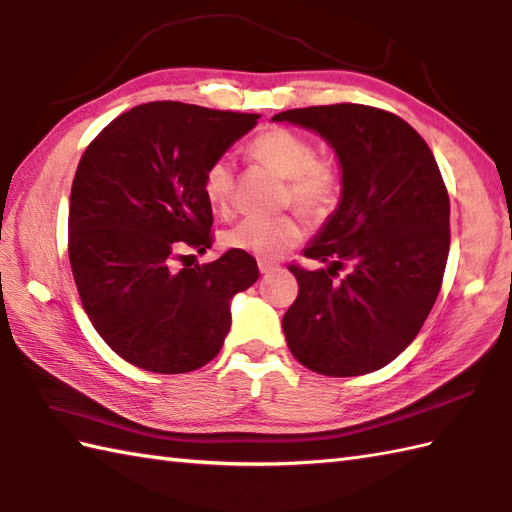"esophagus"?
Wrapping results in <instances>:
<instances>
[{"mask_svg":"<svg viewBox=\"0 0 512 512\" xmlns=\"http://www.w3.org/2000/svg\"><path fill=\"white\" fill-rule=\"evenodd\" d=\"M257 266H259V272H261V275H268V272H272V270H277V268H279L277 261L266 259V257H259V259H257Z\"/></svg>","mask_w":512,"mask_h":512,"instance_id":"1","label":"esophagus"}]
</instances>
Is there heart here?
<instances>
[{
  "instance_id": "1",
  "label": "heart",
  "mask_w": 512,
  "mask_h": 512,
  "mask_svg": "<svg viewBox=\"0 0 512 512\" xmlns=\"http://www.w3.org/2000/svg\"><path fill=\"white\" fill-rule=\"evenodd\" d=\"M253 157L288 178L283 205H294L305 216L325 218L340 196V172L334 163L318 159L310 139L290 128L272 126L259 133L251 146ZM235 168L231 157L213 159L202 174V194L209 205L229 213L233 205ZM224 244L233 251L257 257H279L303 240V222L296 213L244 218L224 233Z\"/></svg>"
}]
</instances>
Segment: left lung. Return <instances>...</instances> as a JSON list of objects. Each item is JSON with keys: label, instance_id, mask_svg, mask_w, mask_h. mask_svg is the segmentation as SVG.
I'll return each mask as SVG.
<instances>
[{"label": "left lung", "instance_id": "obj_1", "mask_svg": "<svg viewBox=\"0 0 512 512\" xmlns=\"http://www.w3.org/2000/svg\"><path fill=\"white\" fill-rule=\"evenodd\" d=\"M272 120L316 130L342 165L340 207L305 248L329 268L288 266L299 296L283 314L285 340L314 373L377 371L417 338L441 292L449 255L441 170L417 130L377 106H307Z\"/></svg>", "mask_w": 512, "mask_h": 512}]
</instances>
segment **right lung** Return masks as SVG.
<instances>
[{"mask_svg": "<svg viewBox=\"0 0 512 512\" xmlns=\"http://www.w3.org/2000/svg\"><path fill=\"white\" fill-rule=\"evenodd\" d=\"M257 113L148 102L104 126L69 196V264L82 307L109 347L144 371L189 373L216 358L229 303L257 281L255 257L213 244L202 174Z\"/></svg>", "mask_w": 512, "mask_h": 512, "instance_id": "add662e5", "label": "right lung"}]
</instances>
